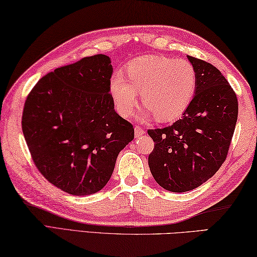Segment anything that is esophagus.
Here are the masks:
<instances>
[{"mask_svg": "<svg viewBox=\"0 0 257 257\" xmlns=\"http://www.w3.org/2000/svg\"><path fill=\"white\" fill-rule=\"evenodd\" d=\"M145 130L142 128V127H139V125H136V127H135V136H136V138H139V137H142L143 135H145Z\"/></svg>", "mask_w": 257, "mask_h": 257, "instance_id": "1", "label": "esophagus"}]
</instances>
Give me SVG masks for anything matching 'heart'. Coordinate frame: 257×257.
Masks as SVG:
<instances>
[{"instance_id": "heart-1", "label": "heart", "mask_w": 257, "mask_h": 257, "mask_svg": "<svg viewBox=\"0 0 257 257\" xmlns=\"http://www.w3.org/2000/svg\"><path fill=\"white\" fill-rule=\"evenodd\" d=\"M122 74L110 80V93L115 108L123 116L133 113L138 92L145 114L162 122L184 112L197 88V71L189 60L148 55L130 62Z\"/></svg>"}]
</instances>
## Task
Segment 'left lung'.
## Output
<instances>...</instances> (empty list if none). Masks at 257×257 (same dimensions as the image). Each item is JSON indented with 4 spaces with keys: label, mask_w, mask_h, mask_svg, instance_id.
Segmentation results:
<instances>
[{
    "label": "left lung",
    "mask_w": 257,
    "mask_h": 257,
    "mask_svg": "<svg viewBox=\"0 0 257 257\" xmlns=\"http://www.w3.org/2000/svg\"><path fill=\"white\" fill-rule=\"evenodd\" d=\"M197 88L182 119L149 129L155 143L148 156L154 179L171 192H186L212 177L225 162L235 132L238 101L226 77L202 59L188 56Z\"/></svg>",
    "instance_id": "1"
}]
</instances>
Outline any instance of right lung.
<instances>
[{
    "label": "right lung",
    "mask_w": 257,
    "mask_h": 257,
    "mask_svg": "<svg viewBox=\"0 0 257 257\" xmlns=\"http://www.w3.org/2000/svg\"><path fill=\"white\" fill-rule=\"evenodd\" d=\"M112 72L108 56L84 57L48 73L27 96L22 132L32 161L64 192H99L134 139L133 124L114 111Z\"/></svg>",
    "instance_id": "add662e5"
}]
</instances>
